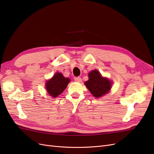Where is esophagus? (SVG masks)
I'll return each mask as SVG.
<instances>
[{
    "mask_svg": "<svg viewBox=\"0 0 154 154\" xmlns=\"http://www.w3.org/2000/svg\"><path fill=\"white\" fill-rule=\"evenodd\" d=\"M74 80H75L76 82H82V78L80 77H76L74 78Z\"/></svg>",
    "mask_w": 154,
    "mask_h": 154,
    "instance_id": "1",
    "label": "esophagus"
}]
</instances>
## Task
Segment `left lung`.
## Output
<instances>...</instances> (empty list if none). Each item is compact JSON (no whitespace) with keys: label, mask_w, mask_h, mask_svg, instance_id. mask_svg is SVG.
<instances>
[{"label":"left lung","mask_w":154,"mask_h":154,"mask_svg":"<svg viewBox=\"0 0 154 154\" xmlns=\"http://www.w3.org/2000/svg\"><path fill=\"white\" fill-rule=\"evenodd\" d=\"M85 85L96 97H100L106 94L111 88V82L109 80L102 77L96 69L88 74V80L85 82Z\"/></svg>","instance_id":"1"}]
</instances>
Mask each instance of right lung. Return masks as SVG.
Returning <instances> with one entry per match:
<instances>
[{
  "mask_svg": "<svg viewBox=\"0 0 154 154\" xmlns=\"http://www.w3.org/2000/svg\"><path fill=\"white\" fill-rule=\"evenodd\" d=\"M70 81L69 78H65L62 73L57 72L46 83V90L51 96L57 97L66 89Z\"/></svg>",
  "mask_w": 154,
  "mask_h": 154,
  "instance_id": "1",
  "label": "right lung"
}]
</instances>
